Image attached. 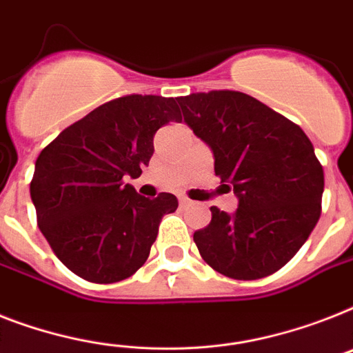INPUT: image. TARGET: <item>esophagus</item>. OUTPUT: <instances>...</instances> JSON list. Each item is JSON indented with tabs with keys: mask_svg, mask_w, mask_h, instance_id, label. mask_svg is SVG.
Segmentation results:
<instances>
[{
	"mask_svg": "<svg viewBox=\"0 0 353 353\" xmlns=\"http://www.w3.org/2000/svg\"><path fill=\"white\" fill-rule=\"evenodd\" d=\"M179 205L181 206H190L192 201L188 199V197H179Z\"/></svg>",
	"mask_w": 353,
	"mask_h": 353,
	"instance_id": "34e87169",
	"label": "esophagus"
}]
</instances>
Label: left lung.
I'll use <instances>...</instances> for the list:
<instances>
[{
	"instance_id": "1",
	"label": "left lung",
	"mask_w": 353,
	"mask_h": 353,
	"mask_svg": "<svg viewBox=\"0 0 353 353\" xmlns=\"http://www.w3.org/2000/svg\"><path fill=\"white\" fill-rule=\"evenodd\" d=\"M185 123L214 154L237 210L212 206L194 234L203 259L232 279H261L285 266L317 225L325 174L296 123L236 90L177 97Z\"/></svg>"
}]
</instances>
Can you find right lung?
<instances>
[{
  "label": "right lung",
  "instance_id": "add662e5",
  "mask_svg": "<svg viewBox=\"0 0 353 353\" xmlns=\"http://www.w3.org/2000/svg\"><path fill=\"white\" fill-rule=\"evenodd\" d=\"M181 121L174 97H117L70 125L36 159L30 197L37 226L59 261L90 283H116L147 261L174 194L139 196L156 132Z\"/></svg>",
  "mask_w": 353,
  "mask_h": 353
}]
</instances>
